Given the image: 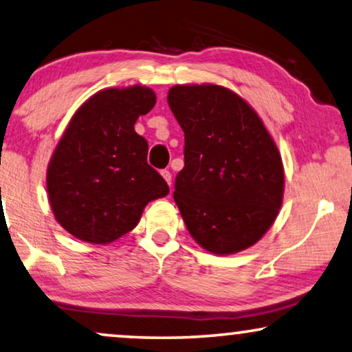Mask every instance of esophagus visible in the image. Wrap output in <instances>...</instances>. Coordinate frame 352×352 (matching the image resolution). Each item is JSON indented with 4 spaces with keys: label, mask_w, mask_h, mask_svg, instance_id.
<instances>
[{
    "label": "esophagus",
    "mask_w": 352,
    "mask_h": 352,
    "mask_svg": "<svg viewBox=\"0 0 352 352\" xmlns=\"http://www.w3.org/2000/svg\"><path fill=\"white\" fill-rule=\"evenodd\" d=\"M160 175H162V177H164V179L168 182V186H171V173L168 171V170H164V171L160 173Z\"/></svg>",
    "instance_id": "obj_1"
}]
</instances>
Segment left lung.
<instances>
[{"instance_id": "left-lung-1", "label": "left lung", "mask_w": 352, "mask_h": 352, "mask_svg": "<svg viewBox=\"0 0 352 352\" xmlns=\"http://www.w3.org/2000/svg\"><path fill=\"white\" fill-rule=\"evenodd\" d=\"M168 106L186 140L173 197L188 233L217 256L251 248L283 205L276 142L252 106L222 85H173Z\"/></svg>"}]
</instances>
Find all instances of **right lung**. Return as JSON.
<instances>
[{"label": "right lung", "instance_id": "1", "mask_svg": "<svg viewBox=\"0 0 352 352\" xmlns=\"http://www.w3.org/2000/svg\"><path fill=\"white\" fill-rule=\"evenodd\" d=\"M146 85L96 91L71 117L47 165V198L57 222L80 241L109 244L138 226L146 205L170 188L147 164L135 131L155 106Z\"/></svg>", "mask_w": 352, "mask_h": 352}]
</instances>
